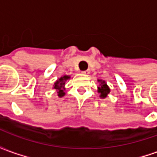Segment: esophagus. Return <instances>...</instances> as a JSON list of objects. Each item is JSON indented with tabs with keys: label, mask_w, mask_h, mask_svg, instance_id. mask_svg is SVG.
Wrapping results in <instances>:
<instances>
[{
	"label": "esophagus",
	"mask_w": 157,
	"mask_h": 157,
	"mask_svg": "<svg viewBox=\"0 0 157 157\" xmlns=\"http://www.w3.org/2000/svg\"><path fill=\"white\" fill-rule=\"evenodd\" d=\"M82 74H84L85 75H89V74H90V71H88V70H87V71H82Z\"/></svg>",
	"instance_id": "1"
}]
</instances>
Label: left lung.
I'll return each instance as SVG.
<instances>
[{
    "label": "left lung",
    "mask_w": 157,
    "mask_h": 157,
    "mask_svg": "<svg viewBox=\"0 0 157 157\" xmlns=\"http://www.w3.org/2000/svg\"><path fill=\"white\" fill-rule=\"evenodd\" d=\"M98 82L100 84H99V86L98 87V92L100 93V98H105L106 97H107V95L110 92V88H109V86L107 85V83H106L104 81H102V80H98Z\"/></svg>",
    "instance_id": "obj_1"
}]
</instances>
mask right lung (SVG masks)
<instances>
[{"mask_svg": "<svg viewBox=\"0 0 157 157\" xmlns=\"http://www.w3.org/2000/svg\"><path fill=\"white\" fill-rule=\"evenodd\" d=\"M68 79H70V75H63L55 82V85H54V89H55L56 92L58 93L59 98H62L63 96H65V82Z\"/></svg>", "mask_w": 157, "mask_h": 157, "instance_id": "obj_1", "label": "right lung"}]
</instances>
